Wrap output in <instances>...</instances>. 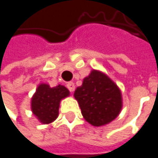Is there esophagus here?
<instances>
[{"instance_id": "obj_1", "label": "esophagus", "mask_w": 158, "mask_h": 158, "mask_svg": "<svg viewBox=\"0 0 158 158\" xmlns=\"http://www.w3.org/2000/svg\"><path fill=\"white\" fill-rule=\"evenodd\" d=\"M67 87H68V89H69L71 92H73V91H74V89H75V85H74V83H73V82L68 83V84H67Z\"/></svg>"}]
</instances>
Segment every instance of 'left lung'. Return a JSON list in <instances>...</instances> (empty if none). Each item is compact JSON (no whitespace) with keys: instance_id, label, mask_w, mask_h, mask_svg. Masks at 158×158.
Segmentation results:
<instances>
[{"instance_id":"1","label":"left lung","mask_w":158,"mask_h":158,"mask_svg":"<svg viewBox=\"0 0 158 158\" xmlns=\"http://www.w3.org/2000/svg\"><path fill=\"white\" fill-rule=\"evenodd\" d=\"M83 117L94 127L107 125L114 120L122 110V93L107 74L92 69L74 91Z\"/></svg>"}]
</instances>
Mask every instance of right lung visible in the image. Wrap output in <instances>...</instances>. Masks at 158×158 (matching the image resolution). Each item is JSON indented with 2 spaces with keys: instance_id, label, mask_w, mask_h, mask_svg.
<instances>
[{
  "instance_id": "1",
  "label": "right lung",
  "mask_w": 158,
  "mask_h": 158,
  "mask_svg": "<svg viewBox=\"0 0 158 158\" xmlns=\"http://www.w3.org/2000/svg\"><path fill=\"white\" fill-rule=\"evenodd\" d=\"M68 96L69 90L65 86L51 88L48 84L41 83L31 98V111L42 124H50L59 115L61 100Z\"/></svg>"
}]
</instances>
